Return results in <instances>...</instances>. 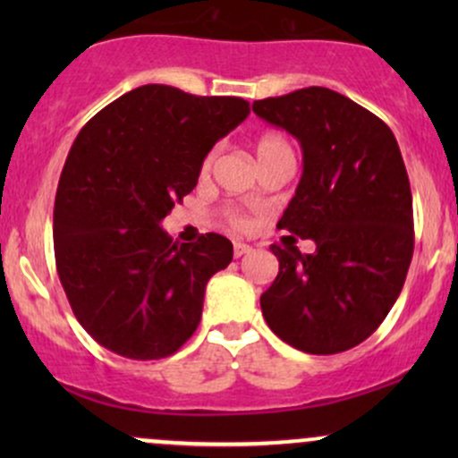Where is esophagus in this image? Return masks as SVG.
I'll use <instances>...</instances> for the list:
<instances>
[{
  "mask_svg": "<svg viewBox=\"0 0 458 458\" xmlns=\"http://www.w3.org/2000/svg\"><path fill=\"white\" fill-rule=\"evenodd\" d=\"M250 250H251L250 245H245V243H234V259H241V256H245Z\"/></svg>",
  "mask_w": 458,
  "mask_h": 458,
  "instance_id": "1",
  "label": "esophagus"
}]
</instances>
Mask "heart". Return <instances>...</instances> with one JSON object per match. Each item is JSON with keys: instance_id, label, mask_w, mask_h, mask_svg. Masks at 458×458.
Instances as JSON below:
<instances>
[{"instance_id": "obj_1", "label": "heart", "mask_w": 458, "mask_h": 458, "mask_svg": "<svg viewBox=\"0 0 458 458\" xmlns=\"http://www.w3.org/2000/svg\"><path fill=\"white\" fill-rule=\"evenodd\" d=\"M288 150H293L291 141L284 138L282 133H265V135H260L259 141H256V157H259V161L267 159V157H271V155H277V152H288ZM213 159H215V152H208L207 159H204V163H202L204 172L211 167ZM225 219H228V224L233 225V228H239V230L247 228V224H250L247 222L245 215H241L239 211H228L225 213Z\"/></svg>"}]
</instances>
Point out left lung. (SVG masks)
I'll return each mask as SVG.
<instances>
[{
  "instance_id": "8db88e82",
  "label": "left lung",
  "mask_w": 458,
  "mask_h": 458,
  "mask_svg": "<svg viewBox=\"0 0 458 458\" xmlns=\"http://www.w3.org/2000/svg\"><path fill=\"white\" fill-rule=\"evenodd\" d=\"M299 140L303 174L277 228L312 239L314 254L271 245L280 260L262 293L273 334L303 353L364 343L403 291L413 256V202L396 138L375 114L329 88L251 105Z\"/></svg>"
}]
</instances>
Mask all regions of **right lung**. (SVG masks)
Here are the masks:
<instances>
[{
	"label": "right lung",
	"instance_id": "1",
	"mask_svg": "<svg viewBox=\"0 0 458 458\" xmlns=\"http://www.w3.org/2000/svg\"><path fill=\"white\" fill-rule=\"evenodd\" d=\"M250 114L239 97L148 83L79 131L57 182L55 267L81 327L129 360L176 353L202 317L233 243H174L161 219L198 185L204 157Z\"/></svg>",
	"mask_w": 458,
	"mask_h": 458
}]
</instances>
